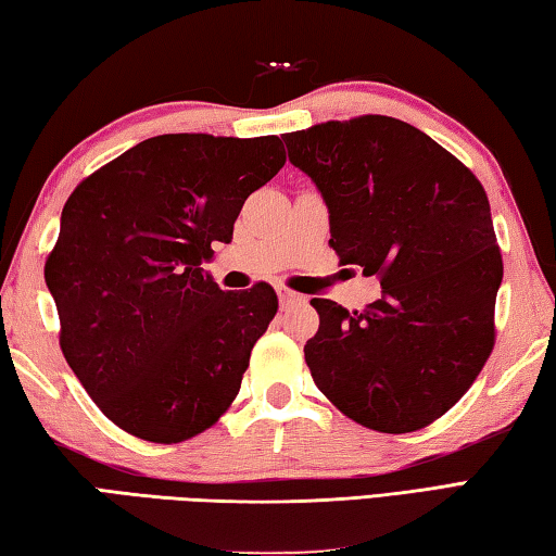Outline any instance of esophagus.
<instances>
[{
  "label": "esophagus",
  "mask_w": 556,
  "mask_h": 556,
  "mask_svg": "<svg viewBox=\"0 0 556 556\" xmlns=\"http://www.w3.org/2000/svg\"><path fill=\"white\" fill-rule=\"evenodd\" d=\"M277 294H279L281 306H291V304H299V301H304V296L296 294V291L287 289V287H277Z\"/></svg>",
  "instance_id": "34e87169"
}]
</instances>
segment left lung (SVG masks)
<instances>
[{"mask_svg": "<svg viewBox=\"0 0 556 556\" xmlns=\"http://www.w3.org/2000/svg\"><path fill=\"white\" fill-rule=\"evenodd\" d=\"M281 138L326 199L330 248L383 289L365 311L311 301L320 318L304 348L313 381L369 430L430 426L469 391L496 342L503 260L486 191L450 150L391 116Z\"/></svg>", "mask_w": 556, "mask_h": 556, "instance_id": "left-lung-1", "label": "left lung"}]
</instances>
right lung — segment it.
Instances as JSON below:
<instances>
[{"instance_id": "right-lung-1", "label": "right lung", "mask_w": 556, "mask_h": 556, "mask_svg": "<svg viewBox=\"0 0 556 556\" xmlns=\"http://www.w3.org/2000/svg\"><path fill=\"white\" fill-rule=\"evenodd\" d=\"M287 163L277 136L167 134L85 177L65 201L46 285L60 350L104 416L173 445L236 401L279 301L224 291L201 262L230 243L252 191Z\"/></svg>"}]
</instances>
